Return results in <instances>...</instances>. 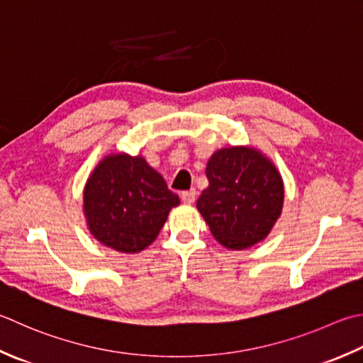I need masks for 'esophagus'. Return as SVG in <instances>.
Returning a JSON list of instances; mask_svg holds the SVG:
<instances>
[{
	"label": "esophagus",
	"instance_id": "34e87169",
	"mask_svg": "<svg viewBox=\"0 0 363 363\" xmlns=\"http://www.w3.org/2000/svg\"><path fill=\"white\" fill-rule=\"evenodd\" d=\"M181 200H182L184 203H187V204L195 203V200H196V190L191 189V190H187V191H182V194H181Z\"/></svg>",
	"mask_w": 363,
	"mask_h": 363
}]
</instances>
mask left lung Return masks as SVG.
<instances>
[{"label": "left lung", "instance_id": "1", "mask_svg": "<svg viewBox=\"0 0 363 363\" xmlns=\"http://www.w3.org/2000/svg\"><path fill=\"white\" fill-rule=\"evenodd\" d=\"M209 187L196 208L226 248L242 250L264 239L283 206V182L275 167L250 147H225L206 167Z\"/></svg>", "mask_w": 363, "mask_h": 363}]
</instances>
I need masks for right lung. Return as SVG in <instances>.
I'll return each mask as SVG.
<instances>
[{
    "label": "right lung",
    "mask_w": 363,
    "mask_h": 363,
    "mask_svg": "<svg viewBox=\"0 0 363 363\" xmlns=\"http://www.w3.org/2000/svg\"><path fill=\"white\" fill-rule=\"evenodd\" d=\"M94 238L123 253L152 244L179 196L143 157L110 155L92 172L83 195Z\"/></svg>",
    "instance_id": "1"
}]
</instances>
